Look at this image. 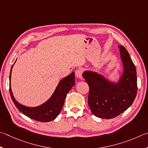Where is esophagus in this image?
Here are the masks:
<instances>
[{"label": "esophagus", "mask_w": 148, "mask_h": 148, "mask_svg": "<svg viewBox=\"0 0 148 148\" xmlns=\"http://www.w3.org/2000/svg\"><path fill=\"white\" fill-rule=\"evenodd\" d=\"M75 76L77 78L82 79V69H77L75 71Z\"/></svg>", "instance_id": "1"}]
</instances>
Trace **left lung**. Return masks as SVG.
I'll return each mask as SVG.
<instances>
[{"instance_id": "obj_1", "label": "left lung", "mask_w": 148, "mask_h": 148, "mask_svg": "<svg viewBox=\"0 0 148 148\" xmlns=\"http://www.w3.org/2000/svg\"><path fill=\"white\" fill-rule=\"evenodd\" d=\"M123 73L118 83L107 81L91 71L82 74L89 86L88 103L92 112L100 118L111 119L120 115L133 104L137 94L136 67L127 49L119 45Z\"/></svg>"}]
</instances>
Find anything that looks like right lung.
Masks as SVG:
<instances>
[{"label": "right lung", "mask_w": 148, "mask_h": 148, "mask_svg": "<svg viewBox=\"0 0 148 148\" xmlns=\"http://www.w3.org/2000/svg\"><path fill=\"white\" fill-rule=\"evenodd\" d=\"M14 64L12 65L11 71H10V82L11 81V73ZM75 84V73L73 72L69 75L65 77L60 81L55 91L47 101L36 107H27L18 103L13 95L10 84V93L15 107L23 114L36 121L48 122V121L54 120L60 112L64 104V100L66 95Z\"/></svg>", "instance_id": "obj_1"}]
</instances>
